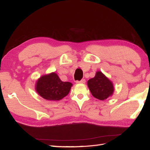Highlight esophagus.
Wrapping results in <instances>:
<instances>
[{
	"label": "esophagus",
	"mask_w": 150,
	"mask_h": 150,
	"mask_svg": "<svg viewBox=\"0 0 150 150\" xmlns=\"http://www.w3.org/2000/svg\"><path fill=\"white\" fill-rule=\"evenodd\" d=\"M85 82H86L85 79H82V80H81V81H76V83H85Z\"/></svg>",
	"instance_id": "1"
}]
</instances>
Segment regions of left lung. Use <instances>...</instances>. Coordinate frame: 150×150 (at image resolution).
I'll return each mask as SVG.
<instances>
[{
	"label": "left lung",
	"instance_id": "obj_1",
	"mask_svg": "<svg viewBox=\"0 0 150 150\" xmlns=\"http://www.w3.org/2000/svg\"><path fill=\"white\" fill-rule=\"evenodd\" d=\"M87 84L92 96L98 100H104L113 93L112 82L101 71H97L95 77L88 81Z\"/></svg>",
	"mask_w": 150,
	"mask_h": 150
}]
</instances>
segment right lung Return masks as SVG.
Here are the masks:
<instances>
[{"label": "right lung", "mask_w": 150, "mask_h": 150, "mask_svg": "<svg viewBox=\"0 0 150 150\" xmlns=\"http://www.w3.org/2000/svg\"><path fill=\"white\" fill-rule=\"evenodd\" d=\"M72 85L69 82L62 81L56 73H51L38 79L35 89L43 98L57 101L69 94Z\"/></svg>", "instance_id": "1"}]
</instances>
